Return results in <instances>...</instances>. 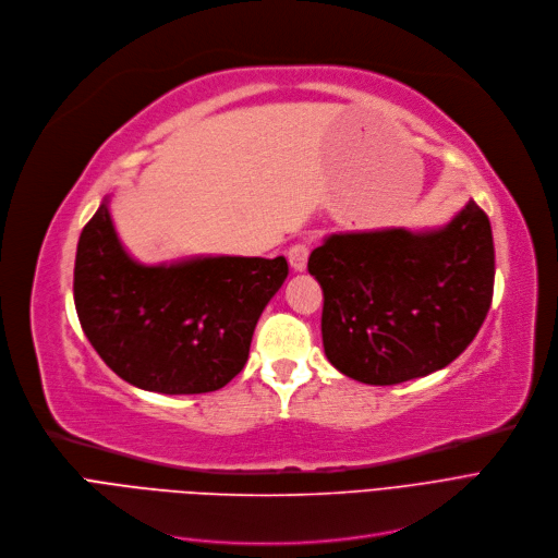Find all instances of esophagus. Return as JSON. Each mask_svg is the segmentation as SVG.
<instances>
[{
    "label": "esophagus",
    "mask_w": 558,
    "mask_h": 558,
    "mask_svg": "<svg viewBox=\"0 0 558 558\" xmlns=\"http://www.w3.org/2000/svg\"><path fill=\"white\" fill-rule=\"evenodd\" d=\"M306 260H308V245L304 243H298L288 250V263L290 268H293L295 272H304L306 270Z\"/></svg>",
    "instance_id": "obj_1"
}]
</instances>
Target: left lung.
<instances>
[{
    "instance_id": "obj_1",
    "label": "left lung",
    "mask_w": 558,
    "mask_h": 558,
    "mask_svg": "<svg viewBox=\"0 0 558 558\" xmlns=\"http://www.w3.org/2000/svg\"><path fill=\"white\" fill-rule=\"evenodd\" d=\"M323 286L329 363L361 384L392 386L452 363L493 302L490 220L472 199L427 231L333 233L308 256Z\"/></svg>"
}]
</instances>
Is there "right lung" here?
<instances>
[{
	"mask_svg": "<svg viewBox=\"0 0 558 558\" xmlns=\"http://www.w3.org/2000/svg\"><path fill=\"white\" fill-rule=\"evenodd\" d=\"M288 277L283 256H204L170 265L131 258L101 202L74 260V306L95 352L131 386L197 395L247 363L258 317Z\"/></svg>",
	"mask_w": 558,
	"mask_h": 558,
	"instance_id": "right-lung-1",
	"label": "right lung"
}]
</instances>
